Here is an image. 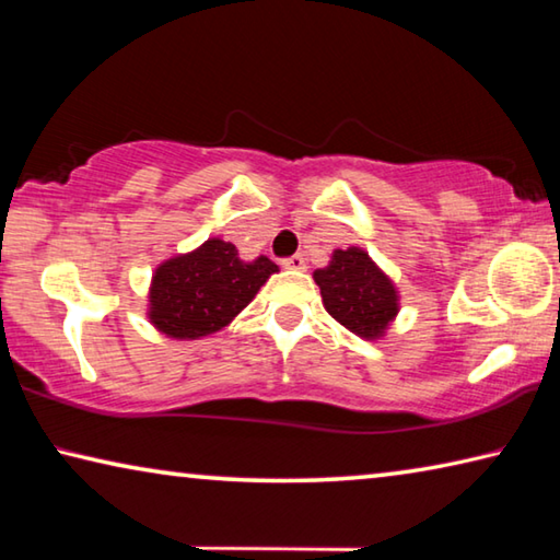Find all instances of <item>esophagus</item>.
Masks as SVG:
<instances>
[{
	"mask_svg": "<svg viewBox=\"0 0 560 560\" xmlns=\"http://www.w3.org/2000/svg\"><path fill=\"white\" fill-rule=\"evenodd\" d=\"M281 264H283V269H296V271L306 269V259H303L301 254H293V257H287Z\"/></svg>",
	"mask_w": 560,
	"mask_h": 560,
	"instance_id": "34e87169",
	"label": "esophagus"
}]
</instances>
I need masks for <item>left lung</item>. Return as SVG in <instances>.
Masks as SVG:
<instances>
[{"instance_id": "1", "label": "left lung", "mask_w": 560, "mask_h": 560, "mask_svg": "<svg viewBox=\"0 0 560 560\" xmlns=\"http://www.w3.org/2000/svg\"><path fill=\"white\" fill-rule=\"evenodd\" d=\"M314 279L328 314L355 336H383L397 314L393 281L358 246L336 249L334 261L326 269H316Z\"/></svg>"}]
</instances>
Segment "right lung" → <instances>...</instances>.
I'll return each instance as SVG.
<instances>
[{"mask_svg": "<svg viewBox=\"0 0 560 560\" xmlns=\"http://www.w3.org/2000/svg\"><path fill=\"white\" fill-rule=\"evenodd\" d=\"M273 271L279 267L267 257L242 261L234 244L207 240L200 249L158 267L150 320L179 340L214 334L257 296Z\"/></svg>", "mask_w": 560, "mask_h": 560, "instance_id": "add662e5", "label": "right lung"}]
</instances>
